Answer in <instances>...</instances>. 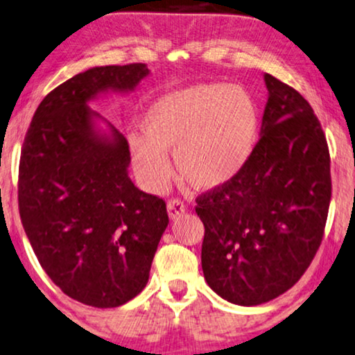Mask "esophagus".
<instances>
[{"mask_svg": "<svg viewBox=\"0 0 355 355\" xmlns=\"http://www.w3.org/2000/svg\"><path fill=\"white\" fill-rule=\"evenodd\" d=\"M185 211H187V206L183 205V201H180V200H170L167 202V212H168V217L172 220L180 219V217L185 214Z\"/></svg>", "mask_w": 355, "mask_h": 355, "instance_id": "34e87169", "label": "esophagus"}]
</instances>
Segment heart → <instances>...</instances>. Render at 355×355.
Listing matches in <instances>:
<instances>
[{
  "label": "heart",
  "instance_id": "b5f03b06",
  "mask_svg": "<svg viewBox=\"0 0 355 355\" xmlns=\"http://www.w3.org/2000/svg\"><path fill=\"white\" fill-rule=\"evenodd\" d=\"M141 135L128 136L136 177L150 191H162L177 172L196 190L229 185L247 165L258 131L252 94L234 84H195L170 92L146 108Z\"/></svg>",
  "mask_w": 355,
  "mask_h": 355
}]
</instances>
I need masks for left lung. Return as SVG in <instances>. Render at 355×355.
I'll return each mask as SVG.
<instances>
[{"label": "left lung", "mask_w": 355, "mask_h": 355, "mask_svg": "<svg viewBox=\"0 0 355 355\" xmlns=\"http://www.w3.org/2000/svg\"><path fill=\"white\" fill-rule=\"evenodd\" d=\"M259 141L229 185L196 198L207 286L253 306L289 291L318 250L331 201L329 150L313 108L264 74Z\"/></svg>", "instance_id": "8db88e82"}]
</instances>
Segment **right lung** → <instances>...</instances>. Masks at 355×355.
<instances>
[{"instance_id":"1","label":"right lung","mask_w":355,"mask_h":355,"mask_svg":"<svg viewBox=\"0 0 355 355\" xmlns=\"http://www.w3.org/2000/svg\"><path fill=\"white\" fill-rule=\"evenodd\" d=\"M148 64L96 66L40 102L19 164V214L49 277L71 299L113 309L149 279L168 225L162 198L128 177V141L89 103L133 92Z\"/></svg>"}]
</instances>
